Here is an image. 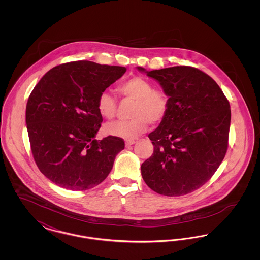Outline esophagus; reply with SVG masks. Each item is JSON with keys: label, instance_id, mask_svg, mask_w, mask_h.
<instances>
[{"label": "esophagus", "instance_id": "esophagus-1", "mask_svg": "<svg viewBox=\"0 0 260 260\" xmlns=\"http://www.w3.org/2000/svg\"><path fill=\"white\" fill-rule=\"evenodd\" d=\"M135 143H136V140H125V146L126 147H129L131 145H133Z\"/></svg>", "mask_w": 260, "mask_h": 260}]
</instances>
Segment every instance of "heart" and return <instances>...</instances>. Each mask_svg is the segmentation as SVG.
Here are the masks:
<instances>
[{
  "mask_svg": "<svg viewBox=\"0 0 260 260\" xmlns=\"http://www.w3.org/2000/svg\"><path fill=\"white\" fill-rule=\"evenodd\" d=\"M118 94L124 99L135 101L132 109V120L117 121L107 124L105 132L112 136L134 139L144 134L149 123L158 124L164 120L170 107L168 93L154 88L148 80L133 77L117 88ZM98 109L102 117L111 120L117 113V100L107 91L100 93Z\"/></svg>",
  "mask_w": 260,
  "mask_h": 260,
  "instance_id": "b5f03b06",
  "label": "heart"
}]
</instances>
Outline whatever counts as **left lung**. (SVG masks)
Masks as SVG:
<instances>
[{
    "instance_id": "obj_1",
    "label": "left lung",
    "mask_w": 260,
    "mask_h": 260,
    "mask_svg": "<svg viewBox=\"0 0 260 260\" xmlns=\"http://www.w3.org/2000/svg\"><path fill=\"white\" fill-rule=\"evenodd\" d=\"M170 99L160 125L148 137L152 156L141 165L145 183L170 197L189 194L211 178L228 148L231 109L221 88L195 67L145 71Z\"/></svg>"
}]
</instances>
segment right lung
<instances>
[{"mask_svg": "<svg viewBox=\"0 0 260 260\" xmlns=\"http://www.w3.org/2000/svg\"><path fill=\"white\" fill-rule=\"evenodd\" d=\"M125 67L80 60L53 67L32 90L26 124L39 170L62 188L84 191L100 184L124 148L123 138L94 137L102 123L100 93Z\"/></svg>", "mask_w": 260, "mask_h": 260, "instance_id": "right-lung-1", "label": "right lung"}]
</instances>
